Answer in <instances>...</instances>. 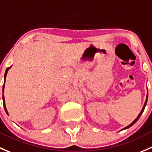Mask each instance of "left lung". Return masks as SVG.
Listing matches in <instances>:
<instances>
[{"instance_id":"left-lung-1","label":"left lung","mask_w":152,"mask_h":152,"mask_svg":"<svg viewBox=\"0 0 152 152\" xmlns=\"http://www.w3.org/2000/svg\"><path fill=\"white\" fill-rule=\"evenodd\" d=\"M147 100H148V95H147V97H146V102H145L144 105H143V108H142L141 111H140V114H138V116H137V118H136V119H135V120H134V121H133V122H132V123H131V124H129V125H128V126H127V127H124V129H122V130H125V129H127V128H129V127H131V126H132V125H133V124H135V122H137V121H138V119H139V118H140V116H141V114H143V111H144V108H145V106H146V103H147Z\"/></svg>"}]
</instances>
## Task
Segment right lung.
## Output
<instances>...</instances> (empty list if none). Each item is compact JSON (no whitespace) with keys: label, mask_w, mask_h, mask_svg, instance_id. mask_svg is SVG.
<instances>
[{"label":"right lung","mask_w":152,"mask_h":152,"mask_svg":"<svg viewBox=\"0 0 152 152\" xmlns=\"http://www.w3.org/2000/svg\"><path fill=\"white\" fill-rule=\"evenodd\" d=\"M11 68H12V66L9 67V68H6V72H5V74H4V83H5V81H6V75H7V72H8V71H9V69H10ZM4 87H5V84H4V85H3V93H4ZM3 100H4V107L5 111H6V114H9V113H8V111H7V109H6V105H5V99H4V95H3Z\"/></svg>","instance_id":"add662e5"}]
</instances>
